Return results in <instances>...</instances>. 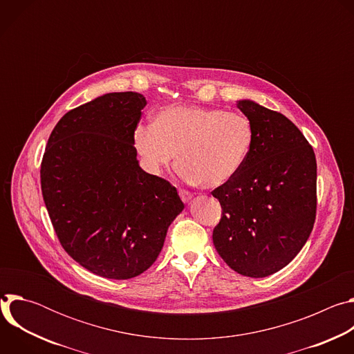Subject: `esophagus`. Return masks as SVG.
I'll return each mask as SVG.
<instances>
[{
	"mask_svg": "<svg viewBox=\"0 0 354 354\" xmlns=\"http://www.w3.org/2000/svg\"><path fill=\"white\" fill-rule=\"evenodd\" d=\"M179 196H180L182 201H185V203H187V201L192 200V197H193V194L185 189H179Z\"/></svg>",
	"mask_w": 354,
	"mask_h": 354,
	"instance_id": "34e87169",
	"label": "esophagus"
}]
</instances>
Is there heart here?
<instances>
[{
  "mask_svg": "<svg viewBox=\"0 0 354 354\" xmlns=\"http://www.w3.org/2000/svg\"><path fill=\"white\" fill-rule=\"evenodd\" d=\"M254 142L250 120L236 112L193 105L160 109L151 124L134 130V147L151 174H161L175 160L189 182L218 187L236 176Z\"/></svg>",
  "mask_w": 354,
  "mask_h": 354,
  "instance_id": "1",
  "label": "heart"
}]
</instances>
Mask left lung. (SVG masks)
I'll return each instance as SVG.
<instances>
[{"label":"left lung","mask_w":354,"mask_h":354,"mask_svg":"<svg viewBox=\"0 0 354 354\" xmlns=\"http://www.w3.org/2000/svg\"><path fill=\"white\" fill-rule=\"evenodd\" d=\"M236 106L254 127V142L236 176L212 192L223 209L213 242L236 273L266 277L287 266L313 231L317 160L284 115L252 100Z\"/></svg>","instance_id":"8db88e82"}]
</instances>
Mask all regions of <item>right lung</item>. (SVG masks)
Segmentation results:
<instances>
[{
    "mask_svg": "<svg viewBox=\"0 0 354 354\" xmlns=\"http://www.w3.org/2000/svg\"><path fill=\"white\" fill-rule=\"evenodd\" d=\"M147 100L112 92L67 112L48 137L40 185L67 254L86 270L126 280L145 272L183 203L168 180L142 171L134 130Z\"/></svg>",
    "mask_w": 354,
    "mask_h": 354,
    "instance_id": "right-lung-1",
    "label": "right lung"
}]
</instances>
